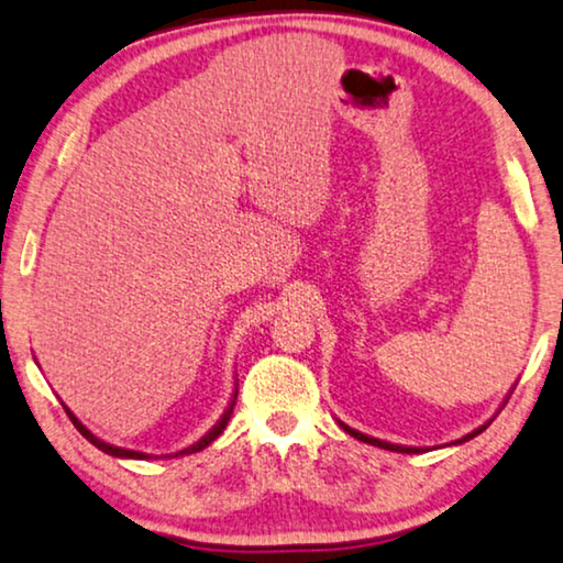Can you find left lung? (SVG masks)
<instances>
[{
    "mask_svg": "<svg viewBox=\"0 0 563 563\" xmlns=\"http://www.w3.org/2000/svg\"><path fill=\"white\" fill-rule=\"evenodd\" d=\"M505 402H507V397H505ZM503 402V405H505ZM499 410H503V407H499ZM495 420V418H489L487 422H484V426H479V428H474L472 433H466L464 438H459V441H453V443H449V445H461V443H466V441H472L474 435H479L482 430H487L489 428V422ZM338 426H341L345 433L349 435H353L356 438V441H361V443H368V445H376V449H387V451H395V453H426V451H430V449H420V445H399V443H389V441H382V438H374V435H366V433H361V430H356V428H351V426H345L343 420H338Z\"/></svg>",
    "mask_w": 563,
    "mask_h": 563,
    "instance_id": "1",
    "label": "left lung"
}]
</instances>
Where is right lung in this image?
Listing matches in <instances>:
<instances>
[{"label": "right lung", "mask_w": 563, "mask_h": 563, "mask_svg": "<svg viewBox=\"0 0 563 563\" xmlns=\"http://www.w3.org/2000/svg\"><path fill=\"white\" fill-rule=\"evenodd\" d=\"M235 397H238V379H235V389H233V395H230V402H228V407H225V412L220 415V420L214 422V426L207 430V433L199 438L197 443H191V445H187V449H181V451H176V453H161V456H153V453H143V451H130V449H122V445H112V443H107V441H102V438L99 435H95L91 433V430L84 426V422L76 418V415L68 410L66 407V412H68V418H71V422H74V428L79 430V433L87 438V441L91 443V445H97L99 451H104V453H110V456H114V459H135V461H148V459H179V456H189V453H197V451H202V449H207V445H210L214 438H218L222 430H225V426H228V420H230V415H233V407H235Z\"/></svg>", "instance_id": "add662e5"}]
</instances>
